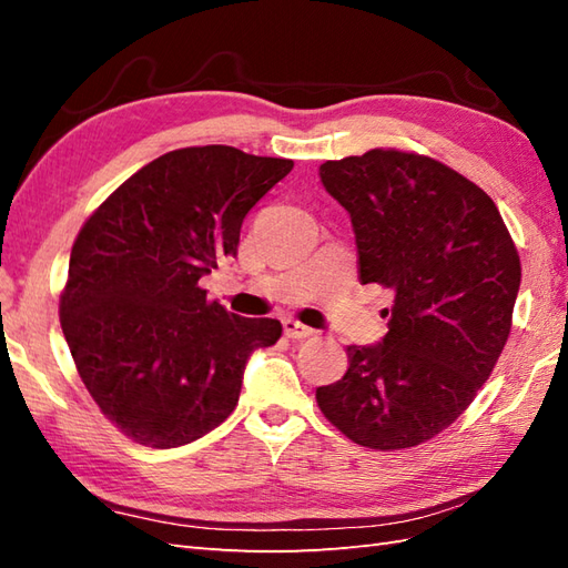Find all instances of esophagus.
Returning a JSON list of instances; mask_svg holds the SVG:
<instances>
[{"instance_id": "obj_1", "label": "esophagus", "mask_w": 568, "mask_h": 568, "mask_svg": "<svg viewBox=\"0 0 568 568\" xmlns=\"http://www.w3.org/2000/svg\"><path fill=\"white\" fill-rule=\"evenodd\" d=\"M283 332L287 339H307V336H312V329L297 320H283Z\"/></svg>"}]
</instances>
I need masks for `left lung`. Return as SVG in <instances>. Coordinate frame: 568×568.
Returning a JSON list of instances; mask_svg holds the SVG:
<instances>
[{"label": "left lung", "instance_id": "left-lung-1", "mask_svg": "<svg viewBox=\"0 0 568 568\" xmlns=\"http://www.w3.org/2000/svg\"><path fill=\"white\" fill-rule=\"evenodd\" d=\"M320 178L352 214L358 281L395 300L383 342L348 346L346 373L317 388V405L354 444L409 449L490 378L513 329L520 256L496 202L429 155L371 149L322 163Z\"/></svg>", "mask_w": 568, "mask_h": 568}]
</instances>
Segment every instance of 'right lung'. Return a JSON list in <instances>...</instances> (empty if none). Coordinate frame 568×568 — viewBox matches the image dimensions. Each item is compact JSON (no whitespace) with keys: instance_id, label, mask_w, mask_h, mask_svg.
I'll list each match as a JSON object with an SVG mask.
<instances>
[{"instance_id":"obj_1","label":"right lung","mask_w":568,"mask_h":568,"mask_svg":"<svg viewBox=\"0 0 568 568\" xmlns=\"http://www.w3.org/2000/svg\"><path fill=\"white\" fill-rule=\"evenodd\" d=\"M293 165L234 146L178 149L82 224L60 327L84 388L129 439L171 449L222 425L251 352L281 339V322L232 315L200 277L236 256L244 216Z\"/></svg>"}]
</instances>
